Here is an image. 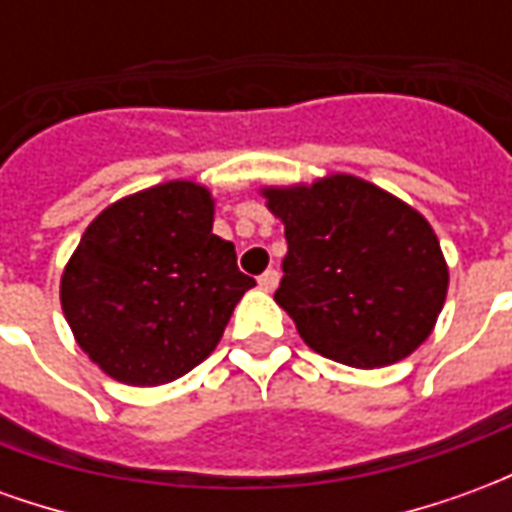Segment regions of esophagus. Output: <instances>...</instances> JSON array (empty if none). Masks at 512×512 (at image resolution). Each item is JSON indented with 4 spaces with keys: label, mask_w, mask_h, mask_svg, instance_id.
<instances>
[{
    "label": "esophagus",
    "mask_w": 512,
    "mask_h": 512,
    "mask_svg": "<svg viewBox=\"0 0 512 512\" xmlns=\"http://www.w3.org/2000/svg\"><path fill=\"white\" fill-rule=\"evenodd\" d=\"M257 285H260L263 290H268V293L277 288V285H279V271H277V268H268V271H263V274L257 277Z\"/></svg>",
    "instance_id": "obj_1"
}]
</instances>
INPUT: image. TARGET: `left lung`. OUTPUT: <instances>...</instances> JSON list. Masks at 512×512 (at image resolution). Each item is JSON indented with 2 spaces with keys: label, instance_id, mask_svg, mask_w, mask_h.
<instances>
[{
  "label": "left lung",
  "instance_id": "8db88e82",
  "mask_svg": "<svg viewBox=\"0 0 512 512\" xmlns=\"http://www.w3.org/2000/svg\"><path fill=\"white\" fill-rule=\"evenodd\" d=\"M263 194L288 241L274 299L312 351L373 370L425 343L450 277L414 208L354 175Z\"/></svg>",
  "mask_w": 512,
  "mask_h": 512
}]
</instances>
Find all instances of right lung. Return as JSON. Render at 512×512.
<instances>
[{"label":"right lung","mask_w":512,"mask_h":512,"mask_svg":"<svg viewBox=\"0 0 512 512\" xmlns=\"http://www.w3.org/2000/svg\"><path fill=\"white\" fill-rule=\"evenodd\" d=\"M255 279L213 235V200L169 180L109 205L65 266L62 312L76 343L120 384L186 376L222 340Z\"/></svg>","instance_id":"obj_1"}]
</instances>
